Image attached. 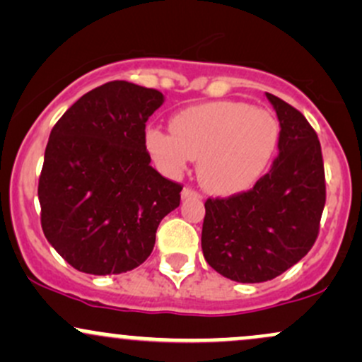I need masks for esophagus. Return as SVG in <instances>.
I'll list each match as a JSON object with an SVG mask.
<instances>
[{
	"mask_svg": "<svg viewBox=\"0 0 362 362\" xmlns=\"http://www.w3.org/2000/svg\"><path fill=\"white\" fill-rule=\"evenodd\" d=\"M182 199H201V194H199L197 190L190 189V187H184V190H182Z\"/></svg>",
	"mask_w": 362,
	"mask_h": 362,
	"instance_id": "34e87169",
	"label": "esophagus"
}]
</instances>
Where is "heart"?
I'll return each instance as SVG.
<instances>
[{"instance_id":"obj_1","label":"heart","mask_w":362,"mask_h":362,"mask_svg":"<svg viewBox=\"0 0 362 362\" xmlns=\"http://www.w3.org/2000/svg\"><path fill=\"white\" fill-rule=\"evenodd\" d=\"M170 131H146V149L158 167L175 177L189 160H197L199 182L216 195L252 189L271 168L281 139L279 120L271 110L236 100L180 110L170 120Z\"/></svg>"}]
</instances>
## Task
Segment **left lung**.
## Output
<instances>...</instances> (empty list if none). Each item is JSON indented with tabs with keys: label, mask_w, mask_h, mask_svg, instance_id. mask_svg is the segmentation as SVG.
Masks as SVG:
<instances>
[{
	"label": "left lung",
	"mask_w": 362,
	"mask_h": 362,
	"mask_svg": "<svg viewBox=\"0 0 362 362\" xmlns=\"http://www.w3.org/2000/svg\"><path fill=\"white\" fill-rule=\"evenodd\" d=\"M281 126L279 155L252 190L207 199L202 253L236 282H264L298 264L318 236L325 172L315 129L300 110L265 93Z\"/></svg>",
	"instance_id": "8db88e82"
}]
</instances>
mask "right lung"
I'll use <instances>...</instances> for the list:
<instances>
[{
  "label": "right lung",
  "instance_id": "1",
  "mask_svg": "<svg viewBox=\"0 0 362 362\" xmlns=\"http://www.w3.org/2000/svg\"><path fill=\"white\" fill-rule=\"evenodd\" d=\"M163 93L109 81L57 120L39 178L40 223L54 250L93 276L148 259L158 224L180 204L182 185L149 165L146 120Z\"/></svg>",
  "mask_w": 362,
  "mask_h": 362
}]
</instances>
